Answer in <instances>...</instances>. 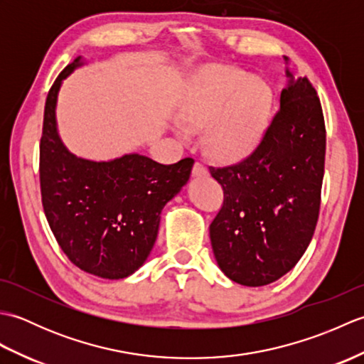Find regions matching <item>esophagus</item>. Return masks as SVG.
Wrapping results in <instances>:
<instances>
[{"mask_svg":"<svg viewBox=\"0 0 364 364\" xmlns=\"http://www.w3.org/2000/svg\"><path fill=\"white\" fill-rule=\"evenodd\" d=\"M192 173H194V176H206L210 172H208V168L202 161H197L194 164V168H192Z\"/></svg>","mask_w":364,"mask_h":364,"instance_id":"esophagus-1","label":"esophagus"}]
</instances>
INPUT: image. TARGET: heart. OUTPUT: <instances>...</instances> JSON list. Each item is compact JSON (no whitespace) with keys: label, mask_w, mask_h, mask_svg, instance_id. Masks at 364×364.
Segmentation results:
<instances>
[{"label":"heart","mask_w":364,"mask_h":364,"mask_svg":"<svg viewBox=\"0 0 364 364\" xmlns=\"http://www.w3.org/2000/svg\"><path fill=\"white\" fill-rule=\"evenodd\" d=\"M272 111V92L259 78L231 65H211L198 75L180 107L178 131L206 128L218 156L237 161L261 144Z\"/></svg>","instance_id":"obj_1"}]
</instances>
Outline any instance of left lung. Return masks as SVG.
I'll return each instance as SVG.
<instances>
[{
    "label": "left lung",
    "instance_id": "obj_1",
    "mask_svg": "<svg viewBox=\"0 0 364 364\" xmlns=\"http://www.w3.org/2000/svg\"><path fill=\"white\" fill-rule=\"evenodd\" d=\"M286 59V58H284ZM249 158L210 167L223 203L210 225L215 261L230 280L264 286L297 264L319 218L326 122L310 80H294Z\"/></svg>",
    "mask_w": 364,
    "mask_h": 364
}]
</instances>
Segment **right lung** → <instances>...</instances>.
Instances as JSON below:
<instances>
[{
	"instance_id": "right-lung-1",
	"label": "right lung",
	"mask_w": 364,
	"mask_h": 364,
	"mask_svg": "<svg viewBox=\"0 0 364 364\" xmlns=\"http://www.w3.org/2000/svg\"><path fill=\"white\" fill-rule=\"evenodd\" d=\"M76 58L59 73L45 102L41 192L48 225L76 267L119 280L141 267L158 236L161 211L191 176L194 159L159 164L141 154L107 162L76 158L60 142L56 100Z\"/></svg>"
}]
</instances>
